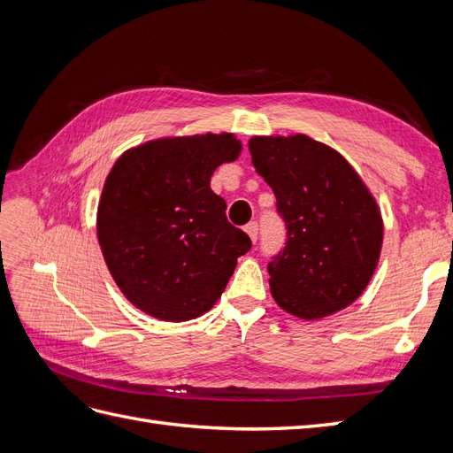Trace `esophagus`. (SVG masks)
Here are the masks:
<instances>
[{
  "mask_svg": "<svg viewBox=\"0 0 453 453\" xmlns=\"http://www.w3.org/2000/svg\"><path fill=\"white\" fill-rule=\"evenodd\" d=\"M245 232H248V236L251 238V242H257V236H258V225L255 221L245 225Z\"/></svg>",
  "mask_w": 453,
  "mask_h": 453,
  "instance_id": "1",
  "label": "esophagus"
}]
</instances>
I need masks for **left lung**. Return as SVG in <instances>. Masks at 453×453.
I'll use <instances>...</instances> for the list:
<instances>
[{
	"label": "left lung",
	"mask_w": 453,
	"mask_h": 453,
	"mask_svg": "<svg viewBox=\"0 0 453 453\" xmlns=\"http://www.w3.org/2000/svg\"><path fill=\"white\" fill-rule=\"evenodd\" d=\"M250 153L287 225L285 250L268 263L276 304L306 321L348 308L381 253L374 195L336 149L306 134L253 135Z\"/></svg>",
	"instance_id": "left-lung-1"
}]
</instances>
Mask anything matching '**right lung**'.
Here are the masks:
<instances>
[{"label":"right lung","instance_id":"obj_1","mask_svg":"<svg viewBox=\"0 0 453 453\" xmlns=\"http://www.w3.org/2000/svg\"><path fill=\"white\" fill-rule=\"evenodd\" d=\"M234 134L157 138L127 149L107 173L96 213L100 250L120 293L160 321L196 319L221 298L251 248L226 221L211 175L234 162Z\"/></svg>","mask_w":453,"mask_h":453}]
</instances>
